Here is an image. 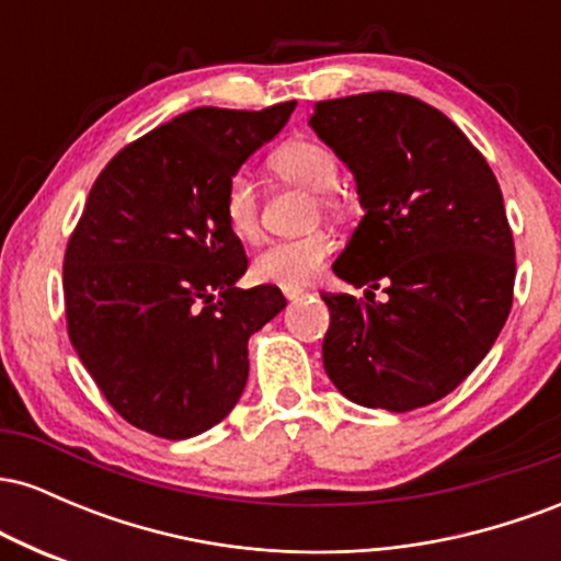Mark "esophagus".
<instances>
[{
  "label": "esophagus",
  "mask_w": 561,
  "mask_h": 561,
  "mask_svg": "<svg viewBox=\"0 0 561 561\" xmlns=\"http://www.w3.org/2000/svg\"><path fill=\"white\" fill-rule=\"evenodd\" d=\"M282 293H285V298L289 302H295V300L302 298V289H298V287H282Z\"/></svg>",
  "instance_id": "obj_1"
}]
</instances>
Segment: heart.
Wrapping results in <instances>:
<instances>
[{
  "instance_id": "1",
  "label": "heart",
  "mask_w": 561,
  "mask_h": 561,
  "mask_svg": "<svg viewBox=\"0 0 561 561\" xmlns=\"http://www.w3.org/2000/svg\"><path fill=\"white\" fill-rule=\"evenodd\" d=\"M268 169L287 182L319 192V203L334 208L332 186L340 179V163L334 152L317 139H289L276 147L268 158ZM224 221L240 240H255L261 234L259 192L244 173L229 179L224 190ZM332 237L327 231H311L289 240H274L255 255L253 272L261 282H274L279 287H302L317 276L332 253Z\"/></svg>"
}]
</instances>
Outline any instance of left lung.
I'll return each instance as SVG.
<instances>
[{
    "label": "left lung",
    "instance_id": "8db88e82",
    "mask_svg": "<svg viewBox=\"0 0 561 561\" xmlns=\"http://www.w3.org/2000/svg\"><path fill=\"white\" fill-rule=\"evenodd\" d=\"M308 126L356 179L364 218L332 272L324 369L347 401L411 411L459 388L512 311L514 240L491 165L416 96L317 102ZM382 286L389 298L374 300Z\"/></svg>",
    "mask_w": 561,
    "mask_h": 561
}]
</instances>
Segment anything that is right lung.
Instances as JSON below:
<instances>
[{
  "label": "right lung",
  "mask_w": 561,
  "mask_h": 561,
  "mask_svg": "<svg viewBox=\"0 0 561 561\" xmlns=\"http://www.w3.org/2000/svg\"><path fill=\"white\" fill-rule=\"evenodd\" d=\"M266 111L195 107L131 141L96 176L62 266L68 334L107 403L134 427L186 440L240 401L248 340L287 306L240 289V237L224 190L285 128Z\"/></svg>",
  "instance_id": "add662e5"
}]
</instances>
